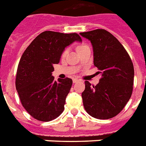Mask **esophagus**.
Here are the masks:
<instances>
[{"mask_svg":"<svg viewBox=\"0 0 146 146\" xmlns=\"http://www.w3.org/2000/svg\"><path fill=\"white\" fill-rule=\"evenodd\" d=\"M79 81H80V80H78V79H73V83H76V82H79Z\"/></svg>","mask_w":146,"mask_h":146,"instance_id":"esophagus-1","label":"esophagus"}]
</instances>
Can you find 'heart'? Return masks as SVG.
Here are the masks:
<instances>
[{"label":"heart","mask_w":146,"mask_h":146,"mask_svg":"<svg viewBox=\"0 0 146 146\" xmlns=\"http://www.w3.org/2000/svg\"><path fill=\"white\" fill-rule=\"evenodd\" d=\"M86 46V45H85V44H80V45H79V46L77 47V50H80V48H83V47Z\"/></svg>","instance_id":"b5f03b06"}]
</instances>
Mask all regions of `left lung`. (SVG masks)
<instances>
[{
  "label": "left lung",
  "mask_w": 146,
  "mask_h": 146,
  "mask_svg": "<svg viewBox=\"0 0 146 146\" xmlns=\"http://www.w3.org/2000/svg\"><path fill=\"white\" fill-rule=\"evenodd\" d=\"M80 34L91 42L94 65L102 75L96 86L85 82L83 106L93 117L110 119L122 111L131 97L133 64L123 46L108 31L96 29Z\"/></svg>",
  "instance_id": "obj_1"
}]
</instances>
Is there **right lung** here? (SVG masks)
<instances>
[{"label": "right lung", "mask_w": 146, "mask_h": 146, "mask_svg": "<svg viewBox=\"0 0 146 146\" xmlns=\"http://www.w3.org/2000/svg\"><path fill=\"white\" fill-rule=\"evenodd\" d=\"M74 42H82L76 33L45 31L31 42L22 55L16 88L24 108L36 120L48 122L64 111L73 81L70 78L55 81L53 65L59 63L65 48Z\"/></svg>", "instance_id": "right-lung-1"}]
</instances>
